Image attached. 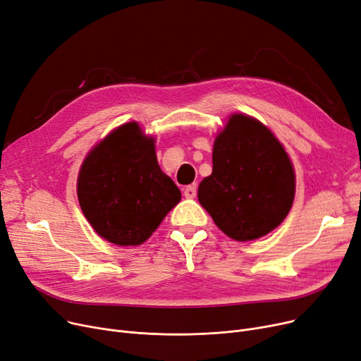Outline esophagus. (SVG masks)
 I'll return each mask as SVG.
<instances>
[{"label": "esophagus", "instance_id": "1", "mask_svg": "<svg viewBox=\"0 0 361 361\" xmlns=\"http://www.w3.org/2000/svg\"><path fill=\"white\" fill-rule=\"evenodd\" d=\"M196 195H197V187H196V184L184 187V196H185L187 199H195Z\"/></svg>", "mask_w": 361, "mask_h": 361}]
</instances>
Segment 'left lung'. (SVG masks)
Returning <instances> with one entry per match:
<instances>
[{"instance_id": "8db88e82", "label": "left lung", "mask_w": 361, "mask_h": 361, "mask_svg": "<svg viewBox=\"0 0 361 361\" xmlns=\"http://www.w3.org/2000/svg\"><path fill=\"white\" fill-rule=\"evenodd\" d=\"M212 174L199 184V203L235 241L274 231L295 196V171L276 136L257 118L234 112L218 131Z\"/></svg>"}]
</instances>
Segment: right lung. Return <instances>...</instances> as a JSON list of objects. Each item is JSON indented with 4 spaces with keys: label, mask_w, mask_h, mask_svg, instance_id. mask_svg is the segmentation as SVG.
I'll return each instance as SVG.
<instances>
[{
    "label": "right lung",
    "mask_w": 361,
    "mask_h": 361,
    "mask_svg": "<svg viewBox=\"0 0 361 361\" xmlns=\"http://www.w3.org/2000/svg\"><path fill=\"white\" fill-rule=\"evenodd\" d=\"M155 137L137 121L109 131L86 155L78 176V199L104 240L140 245L157 231L181 192L158 164Z\"/></svg>",
    "instance_id": "obj_1"
}]
</instances>
